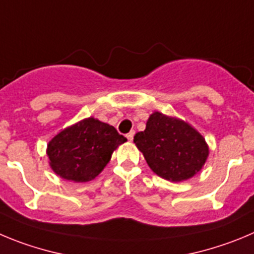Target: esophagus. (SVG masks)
I'll return each instance as SVG.
<instances>
[{
    "label": "esophagus",
    "instance_id": "obj_1",
    "mask_svg": "<svg viewBox=\"0 0 254 254\" xmlns=\"http://www.w3.org/2000/svg\"><path fill=\"white\" fill-rule=\"evenodd\" d=\"M133 136H134V132L133 131H131L129 132V133H127V138H128V141H132V139H133Z\"/></svg>",
    "mask_w": 254,
    "mask_h": 254
}]
</instances>
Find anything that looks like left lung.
Here are the masks:
<instances>
[{
  "mask_svg": "<svg viewBox=\"0 0 254 254\" xmlns=\"http://www.w3.org/2000/svg\"><path fill=\"white\" fill-rule=\"evenodd\" d=\"M133 142L153 173L174 183L199 173L209 155L205 138L194 127L160 112L150 116L146 129L136 133Z\"/></svg>",
  "mask_w": 254,
  "mask_h": 254,
  "instance_id": "obj_1",
  "label": "left lung"
}]
</instances>
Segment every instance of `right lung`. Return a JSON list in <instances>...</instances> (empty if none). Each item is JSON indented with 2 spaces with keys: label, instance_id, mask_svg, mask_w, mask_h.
Here are the masks:
<instances>
[{
  "label": "right lung",
  "instance_id": "1",
  "mask_svg": "<svg viewBox=\"0 0 254 254\" xmlns=\"http://www.w3.org/2000/svg\"><path fill=\"white\" fill-rule=\"evenodd\" d=\"M126 141L113 126L89 117L59 132L48 143L46 153L57 175L87 183L102 173L113 151Z\"/></svg>",
  "mask_w": 254,
  "mask_h": 254
}]
</instances>
